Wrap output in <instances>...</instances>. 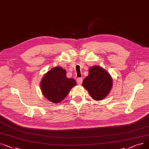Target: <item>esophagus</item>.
<instances>
[{
  "mask_svg": "<svg viewBox=\"0 0 149 149\" xmlns=\"http://www.w3.org/2000/svg\"><path fill=\"white\" fill-rule=\"evenodd\" d=\"M82 81H83V79H82V77H78L77 79V83L79 85H81L82 83Z\"/></svg>",
  "mask_w": 149,
  "mask_h": 149,
  "instance_id": "obj_1",
  "label": "esophagus"
}]
</instances>
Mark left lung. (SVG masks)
Listing matches in <instances>:
<instances>
[{"instance_id":"left-lung-1","label":"left lung","mask_w":149,"mask_h":149,"mask_svg":"<svg viewBox=\"0 0 149 149\" xmlns=\"http://www.w3.org/2000/svg\"><path fill=\"white\" fill-rule=\"evenodd\" d=\"M83 86L94 100H100L109 94L112 85L110 74L100 67L93 66L83 81Z\"/></svg>"}]
</instances>
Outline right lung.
<instances>
[{
  "instance_id": "add662e5",
  "label": "right lung",
  "mask_w": 149,
  "mask_h": 149,
  "mask_svg": "<svg viewBox=\"0 0 149 149\" xmlns=\"http://www.w3.org/2000/svg\"><path fill=\"white\" fill-rule=\"evenodd\" d=\"M76 85V82L73 79L67 77L65 70L56 67L51 69L43 77L41 89L49 101L57 103L63 100Z\"/></svg>"
}]
</instances>
